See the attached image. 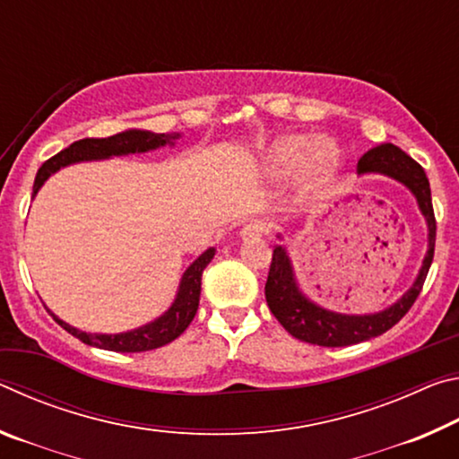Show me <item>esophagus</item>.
<instances>
[{"label": "esophagus", "mask_w": 459, "mask_h": 459, "mask_svg": "<svg viewBox=\"0 0 459 459\" xmlns=\"http://www.w3.org/2000/svg\"><path fill=\"white\" fill-rule=\"evenodd\" d=\"M269 230H271V227H269L267 222H263V221H251L248 224H245L243 230H240V237H243L245 240L261 238V237L269 235Z\"/></svg>", "instance_id": "esophagus-1"}]
</instances>
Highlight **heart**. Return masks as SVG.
Listing matches in <instances>:
<instances>
[{
    "mask_svg": "<svg viewBox=\"0 0 459 459\" xmlns=\"http://www.w3.org/2000/svg\"><path fill=\"white\" fill-rule=\"evenodd\" d=\"M338 147L330 139H314L309 135H290L277 142L271 152V164L279 172H290L304 161V172L309 182H320L338 164Z\"/></svg>",
    "mask_w": 459,
    "mask_h": 459,
    "instance_id": "b5f03b06",
    "label": "heart"
}]
</instances>
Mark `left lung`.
<instances>
[{
	"instance_id": "1",
	"label": "left lung",
	"mask_w": 459,
	"mask_h": 459,
	"mask_svg": "<svg viewBox=\"0 0 459 459\" xmlns=\"http://www.w3.org/2000/svg\"><path fill=\"white\" fill-rule=\"evenodd\" d=\"M359 174H385L393 180L405 184L407 188L413 192L417 198L419 211L427 221V240H429V248L423 259V265L419 269V275L411 290L403 295V298L393 304L391 307L383 309L377 314H364V316H351V314H338L324 309L314 301H309L304 293L299 291V285L295 281L291 261L287 257L285 247L277 245L273 248V259H271L267 283H265V298L271 314L277 317V322L291 333L293 338L307 344L317 346H351L359 344V342L377 338L386 330H391L403 316H405L411 306L415 304L417 295L421 293L427 271L431 267L433 251H435V214L431 204V188L429 180H427L425 169L417 164V161L407 155L397 145L383 143L368 150L359 160L356 166Z\"/></svg>"
}]
</instances>
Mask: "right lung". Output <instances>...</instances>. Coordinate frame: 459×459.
Masks as SVG:
<instances>
[{
  "label": "right lung",
  "instance_id": "right-lung-1",
  "mask_svg": "<svg viewBox=\"0 0 459 459\" xmlns=\"http://www.w3.org/2000/svg\"><path fill=\"white\" fill-rule=\"evenodd\" d=\"M174 139H178V134L166 135V134H152V131L142 129H129L121 131L117 135L111 137H87L79 139L66 147V150L58 152L54 158L46 160L40 166L34 180V192L32 198L42 188V184L48 178L58 172L60 168L76 164V161H89V160H107L111 155H127V153H143L150 150H158L161 145H172ZM214 257V248H206L200 257L186 269L182 275L180 287H178L174 304L169 306L164 316H160L158 320L142 325V328L123 332V333H91L76 330L66 322H62L60 317L50 316L56 320L62 328L68 333H73L74 338L89 346L103 348V351L111 352H145L153 351V348L166 346L169 342L176 340L180 333L188 328L190 322L196 316V309L200 304V283H202V271L206 269L208 263Z\"/></svg>",
  "mask_w": 459,
  "mask_h": 459
}]
</instances>
